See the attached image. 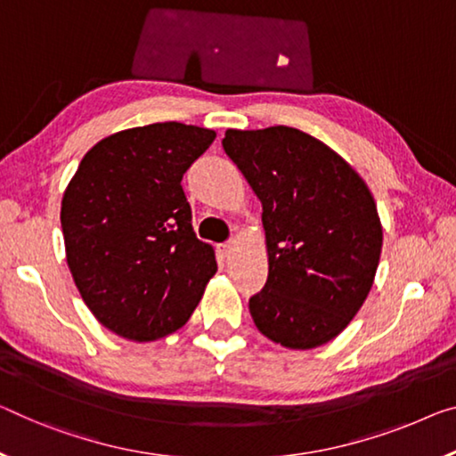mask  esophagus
Listing matches in <instances>:
<instances>
[{"label":"esophagus","mask_w":456,"mask_h":456,"mask_svg":"<svg viewBox=\"0 0 456 456\" xmlns=\"http://www.w3.org/2000/svg\"><path fill=\"white\" fill-rule=\"evenodd\" d=\"M234 247H236V242H234V240H228V242L220 244L218 250H220V255H222V256H230V252L234 250Z\"/></svg>","instance_id":"1"}]
</instances>
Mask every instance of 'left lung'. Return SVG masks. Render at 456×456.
<instances>
[{"label":"left lung","instance_id":"obj_1","mask_svg":"<svg viewBox=\"0 0 456 456\" xmlns=\"http://www.w3.org/2000/svg\"><path fill=\"white\" fill-rule=\"evenodd\" d=\"M263 206L269 277L248 301L263 336L291 350L334 340L375 281L383 228L373 193L338 152L289 126L222 140Z\"/></svg>","mask_w":456,"mask_h":456}]
</instances>
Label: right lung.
Returning a JSON list of instances; mask_svg holds the SVG:
<instances>
[{"mask_svg":"<svg viewBox=\"0 0 456 456\" xmlns=\"http://www.w3.org/2000/svg\"><path fill=\"white\" fill-rule=\"evenodd\" d=\"M216 132L179 122L120 130L86 152L61 201L67 265L102 326L134 342L179 330L216 275L181 179Z\"/></svg>","mask_w":456,"mask_h":456,"instance_id":"obj_1","label":"right lung"}]
</instances>
